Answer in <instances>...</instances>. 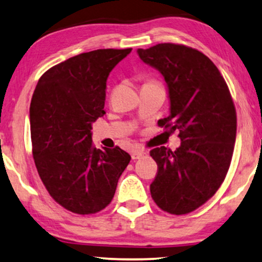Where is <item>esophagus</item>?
I'll use <instances>...</instances> for the list:
<instances>
[{
	"label": "esophagus",
	"instance_id": "34e87169",
	"mask_svg": "<svg viewBox=\"0 0 262 262\" xmlns=\"http://www.w3.org/2000/svg\"><path fill=\"white\" fill-rule=\"evenodd\" d=\"M146 156H147V152H146V150H142V149H136V150H133V152H132V159L133 160L141 159V158H145Z\"/></svg>",
	"mask_w": 262,
	"mask_h": 262
}]
</instances>
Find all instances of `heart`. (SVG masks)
Masks as SVG:
<instances>
[{
    "mask_svg": "<svg viewBox=\"0 0 262 262\" xmlns=\"http://www.w3.org/2000/svg\"><path fill=\"white\" fill-rule=\"evenodd\" d=\"M149 83H156V82H153V80H147L145 84H149Z\"/></svg>",
    "mask_w": 262,
    "mask_h": 262,
    "instance_id": "obj_1",
    "label": "heart"
}]
</instances>
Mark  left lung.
Masks as SVG:
<instances>
[{"instance_id": "left-lung-1", "label": "left lung", "mask_w": 262, "mask_h": 262, "mask_svg": "<svg viewBox=\"0 0 262 262\" xmlns=\"http://www.w3.org/2000/svg\"><path fill=\"white\" fill-rule=\"evenodd\" d=\"M139 57L167 83L171 114L158 126L178 130L182 140L172 152L161 146L149 152L158 172L150 194L161 210L185 215L208 202L226 179L236 139V109L223 76L196 49L164 42Z\"/></svg>"}]
</instances>
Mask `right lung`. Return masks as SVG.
<instances>
[{
    "label": "right lung",
    "instance_id": "add662e5",
    "mask_svg": "<svg viewBox=\"0 0 262 262\" xmlns=\"http://www.w3.org/2000/svg\"><path fill=\"white\" fill-rule=\"evenodd\" d=\"M132 49L80 53L40 77L29 108L40 179L59 205L78 215L108 206L130 161L119 146L97 149L91 124L104 115L106 79Z\"/></svg>",
    "mask_w": 262,
    "mask_h": 262
}]
</instances>
